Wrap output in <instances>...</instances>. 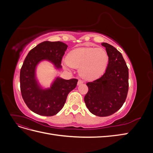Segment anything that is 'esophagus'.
I'll return each mask as SVG.
<instances>
[{
  "label": "esophagus",
  "mask_w": 153,
  "mask_h": 153,
  "mask_svg": "<svg viewBox=\"0 0 153 153\" xmlns=\"http://www.w3.org/2000/svg\"><path fill=\"white\" fill-rule=\"evenodd\" d=\"M84 84V82H83L82 80H79L78 81V83H77V85H81V84Z\"/></svg>",
  "instance_id": "1"
}]
</instances>
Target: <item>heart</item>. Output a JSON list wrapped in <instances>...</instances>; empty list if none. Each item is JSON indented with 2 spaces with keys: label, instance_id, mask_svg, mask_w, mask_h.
<instances>
[{
  "label": "heart",
  "instance_id": "b5f03b06",
  "mask_svg": "<svg viewBox=\"0 0 153 153\" xmlns=\"http://www.w3.org/2000/svg\"><path fill=\"white\" fill-rule=\"evenodd\" d=\"M108 55L103 48L83 47L71 50L64 67L78 68L79 75L87 80H92L103 75L107 68Z\"/></svg>",
  "mask_w": 153,
  "mask_h": 153
}]
</instances>
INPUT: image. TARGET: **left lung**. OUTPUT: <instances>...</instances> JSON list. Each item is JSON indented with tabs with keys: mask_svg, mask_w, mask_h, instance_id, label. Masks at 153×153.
<instances>
[{
	"mask_svg": "<svg viewBox=\"0 0 153 153\" xmlns=\"http://www.w3.org/2000/svg\"><path fill=\"white\" fill-rule=\"evenodd\" d=\"M108 63L105 73L98 79L86 84L89 91L85 96V105L90 112L100 117L116 112L126 100L128 91V68L122 54L106 43Z\"/></svg>",
	"mask_w": 153,
	"mask_h": 153,
	"instance_id": "8db88e82",
	"label": "left lung"
}]
</instances>
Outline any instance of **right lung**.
Returning a JSON list of instances; mask_svg holds the SVG:
<instances>
[{
	"mask_svg": "<svg viewBox=\"0 0 153 153\" xmlns=\"http://www.w3.org/2000/svg\"><path fill=\"white\" fill-rule=\"evenodd\" d=\"M67 48L68 45L61 41H43L30 51L23 63L20 75L22 96L28 108L37 114H57L63 108L69 92L76 86L75 78L65 80L57 76L49 87H45L37 77V67L43 61L50 62L55 69L60 70Z\"/></svg>",
	"mask_w": 153,
	"mask_h": 153,
	"instance_id": "right-lung-1",
	"label": "right lung"
}]
</instances>
